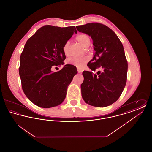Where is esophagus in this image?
I'll return each instance as SVG.
<instances>
[{
    "label": "esophagus",
    "instance_id": "1",
    "mask_svg": "<svg viewBox=\"0 0 152 152\" xmlns=\"http://www.w3.org/2000/svg\"><path fill=\"white\" fill-rule=\"evenodd\" d=\"M77 72H78V73H81L82 72V70H81V69H80L79 68H77Z\"/></svg>",
    "mask_w": 152,
    "mask_h": 152
}]
</instances>
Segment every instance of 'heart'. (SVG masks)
I'll use <instances>...</instances> for the list:
<instances>
[{
  "label": "heart",
  "mask_w": 152,
  "mask_h": 152,
  "mask_svg": "<svg viewBox=\"0 0 152 152\" xmlns=\"http://www.w3.org/2000/svg\"><path fill=\"white\" fill-rule=\"evenodd\" d=\"M76 40L85 48H88L91 43V39L89 36L86 34H80L77 35L76 36ZM63 51L65 56H68L70 55L71 51L69 42H66L64 45L63 47ZM87 61L88 58L85 57H72L69 58L66 60L68 64L75 66L79 68H83L87 63Z\"/></svg>",
  "instance_id": "heart-1"
}]
</instances>
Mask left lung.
<instances>
[{
	"label": "left lung",
	"instance_id": "obj_1",
	"mask_svg": "<svg viewBox=\"0 0 152 152\" xmlns=\"http://www.w3.org/2000/svg\"><path fill=\"white\" fill-rule=\"evenodd\" d=\"M78 31L86 34L93 40L95 53L87 66L97 75L85 71L81 85L83 100L90 105L106 107L116 102L126 85L128 62L123 45L116 34L99 23L77 26Z\"/></svg>",
	"mask_w": 152,
	"mask_h": 152
}]
</instances>
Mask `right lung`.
<instances>
[{
    "instance_id": "obj_1",
    "label": "right lung",
    "mask_w": 152,
    "mask_h": 152,
    "mask_svg": "<svg viewBox=\"0 0 152 152\" xmlns=\"http://www.w3.org/2000/svg\"><path fill=\"white\" fill-rule=\"evenodd\" d=\"M77 33L75 26L47 25L27 41L20 56L19 75L23 91L37 106L49 108L61 104L73 76L77 73L70 65L52 72V66L64 64L63 47Z\"/></svg>"
}]
</instances>
